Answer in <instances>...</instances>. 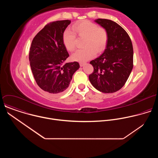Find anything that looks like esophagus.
<instances>
[{
    "label": "esophagus",
    "instance_id": "esophagus-1",
    "mask_svg": "<svg viewBox=\"0 0 158 158\" xmlns=\"http://www.w3.org/2000/svg\"><path fill=\"white\" fill-rule=\"evenodd\" d=\"M85 62H80V63H79L81 67H83V66L85 65Z\"/></svg>",
    "mask_w": 158,
    "mask_h": 158
}]
</instances>
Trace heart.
Segmentation results:
<instances>
[{
  "instance_id": "1",
  "label": "heart",
  "mask_w": 158,
  "mask_h": 158,
  "mask_svg": "<svg viewBox=\"0 0 158 158\" xmlns=\"http://www.w3.org/2000/svg\"><path fill=\"white\" fill-rule=\"evenodd\" d=\"M73 31L67 29L63 34V43L65 48L73 51L76 48V35L85 38L84 49L76 51L71 56L72 59L84 62L94 57L97 53L104 51L107 44V34L106 30L89 20H82L75 24Z\"/></svg>"
}]
</instances>
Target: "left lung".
I'll return each mask as SVG.
<instances>
[{
    "label": "left lung",
    "instance_id": "obj_1",
    "mask_svg": "<svg viewBox=\"0 0 158 158\" xmlns=\"http://www.w3.org/2000/svg\"><path fill=\"white\" fill-rule=\"evenodd\" d=\"M95 22L106 30L107 40L104 52L90 62L94 71L89 79L100 92L113 93L124 86L132 71V42L126 31L116 22L104 19H98Z\"/></svg>",
    "mask_w": 158,
    "mask_h": 158
}]
</instances>
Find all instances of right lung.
Masks as SVG:
<instances>
[{"label": "right lung", "mask_w": 158, "mask_h": 158, "mask_svg": "<svg viewBox=\"0 0 158 158\" xmlns=\"http://www.w3.org/2000/svg\"><path fill=\"white\" fill-rule=\"evenodd\" d=\"M70 24V20L50 22L34 37L30 48L29 59L36 83L52 94L64 93L80 67L77 62L64 63L69 55L63 34Z\"/></svg>", "instance_id": "add662e5"}]
</instances>
